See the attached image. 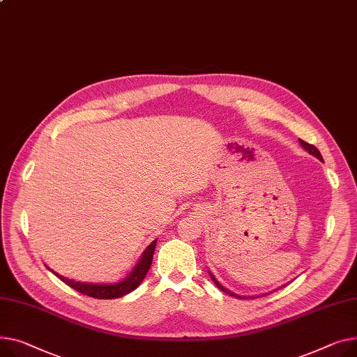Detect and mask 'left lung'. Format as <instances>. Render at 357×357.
I'll return each instance as SVG.
<instances>
[{
    "instance_id": "obj_1",
    "label": "left lung",
    "mask_w": 357,
    "mask_h": 357,
    "mask_svg": "<svg viewBox=\"0 0 357 357\" xmlns=\"http://www.w3.org/2000/svg\"><path fill=\"white\" fill-rule=\"evenodd\" d=\"M298 142H300V145L304 148V151H307L308 153L310 155H313V156H316L319 160H323V158H321V153L319 152V149L316 148V146H313V145H310V144H307V142H304V140H301V139H298ZM209 273V275H211V280L213 281V284H215V286L221 290V291H224V293H227V294H229V296H232V297H236V298H257V297H263V296H267L268 293H263V294H255V296H240V294H236V293H234V291H231V290H228V289H225L222 284L213 277V274L211 273V271H208ZM284 286H286V284H284ZM278 290V289H277ZM274 291V290H273ZM271 291V293H273Z\"/></svg>"
}]
</instances>
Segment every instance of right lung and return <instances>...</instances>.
<instances>
[{
	"instance_id": "add662e5",
	"label": "right lung",
	"mask_w": 357,
	"mask_h": 357,
	"mask_svg": "<svg viewBox=\"0 0 357 357\" xmlns=\"http://www.w3.org/2000/svg\"><path fill=\"white\" fill-rule=\"evenodd\" d=\"M158 238L153 240L146 248L145 251L142 252L140 258L137 259V263L135 264V267L128 273V275L122 280L114 281V282H84V281H76V280H70L64 275H60L59 273L53 271L50 267L49 268L54 275H57L63 282H66L67 286H70L71 289L77 290L82 294H86L89 297H94V298H117L129 294L130 291H133L135 289L139 287V284L145 280L151 266H152V259H153V252H155V247H156Z\"/></svg>"
}]
</instances>
